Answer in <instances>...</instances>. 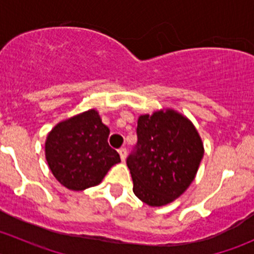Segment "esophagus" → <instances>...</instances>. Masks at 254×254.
Returning <instances> with one entry per match:
<instances>
[{
	"label": "esophagus",
	"instance_id": "1",
	"mask_svg": "<svg viewBox=\"0 0 254 254\" xmlns=\"http://www.w3.org/2000/svg\"><path fill=\"white\" fill-rule=\"evenodd\" d=\"M118 152H119L120 158H122V161H125V158H127V148H125V147L119 148V150H118Z\"/></svg>",
	"mask_w": 254,
	"mask_h": 254
}]
</instances>
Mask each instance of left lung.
Instances as JSON below:
<instances>
[{"label": "left lung", "mask_w": 254, "mask_h": 254, "mask_svg": "<svg viewBox=\"0 0 254 254\" xmlns=\"http://www.w3.org/2000/svg\"><path fill=\"white\" fill-rule=\"evenodd\" d=\"M136 135V146L127 158L132 190L147 205H166L194 181L203 142L194 125L172 109L139 117Z\"/></svg>", "instance_id": "1"}]
</instances>
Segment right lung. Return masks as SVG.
Returning a JSON list of instances; mask_svg holds the SVG:
<instances>
[{"instance_id":"add662e5","label":"right lung","mask_w":254,"mask_h":254,"mask_svg":"<svg viewBox=\"0 0 254 254\" xmlns=\"http://www.w3.org/2000/svg\"><path fill=\"white\" fill-rule=\"evenodd\" d=\"M108 136V127L94 109L59 123L45 142V156L54 177L71 190L101 183L109 168L120 162Z\"/></svg>"}]
</instances>
